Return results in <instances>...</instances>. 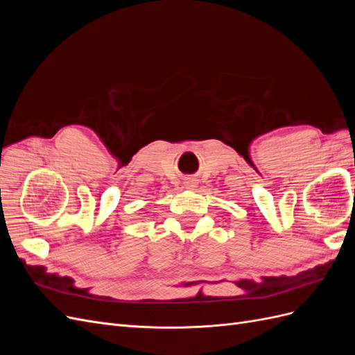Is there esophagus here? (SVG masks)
Wrapping results in <instances>:
<instances>
[{
    "label": "esophagus",
    "instance_id": "1",
    "mask_svg": "<svg viewBox=\"0 0 355 355\" xmlns=\"http://www.w3.org/2000/svg\"><path fill=\"white\" fill-rule=\"evenodd\" d=\"M185 187L189 188V189H194V188L197 187L196 179H187V180H185Z\"/></svg>",
    "mask_w": 355,
    "mask_h": 355
}]
</instances>
